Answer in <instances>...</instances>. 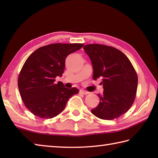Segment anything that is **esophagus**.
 <instances>
[{
	"label": "esophagus",
	"instance_id": "obj_1",
	"mask_svg": "<svg viewBox=\"0 0 158 158\" xmlns=\"http://www.w3.org/2000/svg\"><path fill=\"white\" fill-rule=\"evenodd\" d=\"M79 93H81V94H84V95H87L89 94V92L86 91V90H79Z\"/></svg>",
	"mask_w": 158,
	"mask_h": 158
}]
</instances>
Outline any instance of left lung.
<instances>
[{"instance_id": "1", "label": "left lung", "mask_w": 158, "mask_h": 158, "mask_svg": "<svg viewBox=\"0 0 158 158\" xmlns=\"http://www.w3.org/2000/svg\"><path fill=\"white\" fill-rule=\"evenodd\" d=\"M91 60L96 80L102 77L103 95L91 112L103 120H113L129 110L136 98L138 77L126 56L113 47L90 44L83 47Z\"/></svg>"}]
</instances>
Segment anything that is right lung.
Instances as JSON below:
<instances>
[{
  "mask_svg": "<svg viewBox=\"0 0 158 158\" xmlns=\"http://www.w3.org/2000/svg\"><path fill=\"white\" fill-rule=\"evenodd\" d=\"M84 44L55 43L41 47L29 56L21 68L18 87L23 104L32 114L41 118L56 116L67 102L79 90L67 89L56 77L62 76L65 59Z\"/></svg>",
  "mask_w": 158,
  "mask_h": 158,
  "instance_id": "obj_1",
  "label": "right lung"
}]
</instances>
